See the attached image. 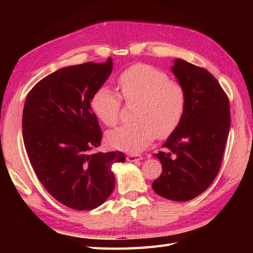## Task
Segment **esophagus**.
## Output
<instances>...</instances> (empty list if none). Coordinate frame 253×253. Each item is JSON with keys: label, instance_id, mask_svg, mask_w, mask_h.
<instances>
[{"label": "esophagus", "instance_id": "esophagus-1", "mask_svg": "<svg viewBox=\"0 0 253 253\" xmlns=\"http://www.w3.org/2000/svg\"><path fill=\"white\" fill-rule=\"evenodd\" d=\"M126 159L128 162H138V161L142 160L140 155H138V154H129V155H127Z\"/></svg>", "mask_w": 253, "mask_h": 253}]
</instances>
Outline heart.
I'll use <instances>...</instances> for the list:
<instances>
[{
  "label": "heart",
  "instance_id": "obj_1",
  "mask_svg": "<svg viewBox=\"0 0 253 253\" xmlns=\"http://www.w3.org/2000/svg\"><path fill=\"white\" fill-rule=\"evenodd\" d=\"M122 99L136 102L133 120L110 131L106 140L111 147L126 152H139L155 137L168 138L181 122L186 107L182 85L169 80V75L147 64H136L118 77ZM91 109L104 124L115 126L121 111L120 95L107 87H101L91 98Z\"/></svg>",
  "mask_w": 253,
  "mask_h": 253
}]
</instances>
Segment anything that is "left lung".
<instances>
[{"mask_svg":"<svg viewBox=\"0 0 253 253\" xmlns=\"http://www.w3.org/2000/svg\"><path fill=\"white\" fill-rule=\"evenodd\" d=\"M171 72L185 89L186 107L176 130L153 154L163 173L152 184L159 196L188 201L207 190L221 168L230 126L229 102L215 77L181 58Z\"/></svg>","mask_w":253,"mask_h":253,"instance_id":"8db88e82","label":"left lung"}]
</instances>
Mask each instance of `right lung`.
I'll return each instance as SVG.
<instances>
[{
  "instance_id": "obj_1",
  "label": "right lung",
  "mask_w": 253,
  "mask_h": 253,
  "mask_svg": "<svg viewBox=\"0 0 253 253\" xmlns=\"http://www.w3.org/2000/svg\"><path fill=\"white\" fill-rule=\"evenodd\" d=\"M113 61L88 62L47 75L31 89L23 111V138L37 177L50 195L78 211L100 207L115 186L120 151L98 152L102 131L91 98L110 77Z\"/></svg>"
}]
</instances>
